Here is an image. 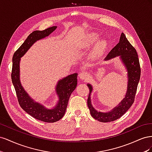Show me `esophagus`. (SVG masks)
Returning <instances> with one entry per match:
<instances>
[{"label":"esophagus","instance_id":"obj_1","mask_svg":"<svg viewBox=\"0 0 152 152\" xmlns=\"http://www.w3.org/2000/svg\"><path fill=\"white\" fill-rule=\"evenodd\" d=\"M89 73L87 72H82L80 73L79 77L82 79H86L89 77Z\"/></svg>","mask_w":152,"mask_h":152}]
</instances>
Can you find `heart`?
I'll return each instance as SVG.
<instances>
[{
    "label": "heart",
    "instance_id": "obj_1",
    "mask_svg": "<svg viewBox=\"0 0 152 152\" xmlns=\"http://www.w3.org/2000/svg\"><path fill=\"white\" fill-rule=\"evenodd\" d=\"M99 38V35L95 32H92L86 36L84 40L82 41V46L86 48H90L97 42ZM107 47V42L105 40H100L95 45L93 50L91 53L92 58H97L102 55Z\"/></svg>",
    "mask_w": 152,
    "mask_h": 152
}]
</instances>
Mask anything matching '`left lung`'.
Listing matches in <instances>:
<instances>
[{"label":"left lung","mask_w":152,"mask_h":152,"mask_svg":"<svg viewBox=\"0 0 152 152\" xmlns=\"http://www.w3.org/2000/svg\"><path fill=\"white\" fill-rule=\"evenodd\" d=\"M119 56L123 64L126 66L127 72V93L121 102L117 107H114L108 112H101L96 110L91 104V94L93 87L87 84L89 93L87 99V105L90 110L91 116L96 120L102 122H112L121 118L131 107L134 102V98L138 85L141 68L139 58L135 48L129 42L124 33H122L119 42L115 46L105 58L104 60L108 61L110 59Z\"/></svg>","instance_id":"left-lung-1"}]
</instances>
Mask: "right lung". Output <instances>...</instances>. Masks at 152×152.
I'll return each instance as SVG.
<instances>
[{
    "mask_svg": "<svg viewBox=\"0 0 152 152\" xmlns=\"http://www.w3.org/2000/svg\"><path fill=\"white\" fill-rule=\"evenodd\" d=\"M56 28V26H54L42 31H33L14 53L12 57L11 79L20 107L31 117L49 123L58 121L65 115L69 98L77 87L78 74L77 73H73L58 81L56 86V91L59 101L53 108L49 109L42 104L35 102L21 86L20 80V62L21 58L24 56L32 45L37 40L49 36Z\"/></svg>",
    "mask_w": 152,
    "mask_h": 152,
    "instance_id": "1",
    "label": "right lung"
}]
</instances>
